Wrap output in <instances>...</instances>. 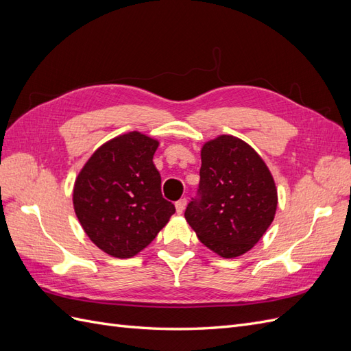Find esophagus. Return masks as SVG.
<instances>
[{
    "mask_svg": "<svg viewBox=\"0 0 351 351\" xmlns=\"http://www.w3.org/2000/svg\"><path fill=\"white\" fill-rule=\"evenodd\" d=\"M187 205V199L186 197H182L180 200L176 202V209H177V214H183V210Z\"/></svg>",
    "mask_w": 351,
    "mask_h": 351,
    "instance_id": "1",
    "label": "esophagus"
}]
</instances>
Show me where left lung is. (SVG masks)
I'll use <instances>...</instances> for the list:
<instances>
[{
  "label": "left lung",
  "mask_w": 351,
  "mask_h": 351,
  "mask_svg": "<svg viewBox=\"0 0 351 351\" xmlns=\"http://www.w3.org/2000/svg\"><path fill=\"white\" fill-rule=\"evenodd\" d=\"M197 195L184 217L208 249L222 258L250 250L277 210V187L268 167L234 136H219L202 147Z\"/></svg>",
  "instance_id": "1"
}]
</instances>
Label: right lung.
<instances>
[{"mask_svg":"<svg viewBox=\"0 0 351 351\" xmlns=\"http://www.w3.org/2000/svg\"><path fill=\"white\" fill-rule=\"evenodd\" d=\"M158 142L132 132L102 145L74 183L73 205L88 237L114 258L149 244L176 208L162 197L152 159Z\"/></svg>","mask_w":351,"mask_h":351,"instance_id":"obj_1","label":"right lung"}]
</instances>
